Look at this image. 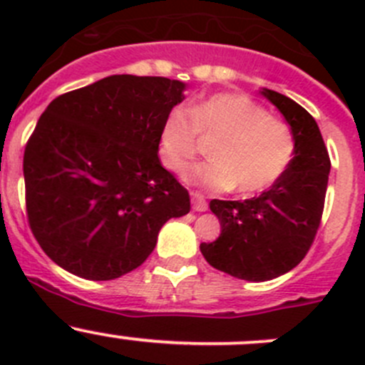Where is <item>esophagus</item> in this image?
Wrapping results in <instances>:
<instances>
[{"mask_svg":"<svg viewBox=\"0 0 365 365\" xmlns=\"http://www.w3.org/2000/svg\"><path fill=\"white\" fill-rule=\"evenodd\" d=\"M192 208L196 210V212H206V210H208V201L205 200L203 194L192 192Z\"/></svg>","mask_w":365,"mask_h":365,"instance_id":"esophagus-1","label":"esophagus"}]
</instances>
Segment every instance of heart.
I'll return each mask as SVG.
<instances>
[{"label":"heart","mask_w":365,"mask_h":365,"mask_svg":"<svg viewBox=\"0 0 365 365\" xmlns=\"http://www.w3.org/2000/svg\"><path fill=\"white\" fill-rule=\"evenodd\" d=\"M213 159L194 165L185 178L210 190L256 194L274 185L295 157V134L244 93H217L189 109L175 108L162 121L159 157L175 173L200 153L201 139Z\"/></svg>","instance_id":"obj_1"}]
</instances>
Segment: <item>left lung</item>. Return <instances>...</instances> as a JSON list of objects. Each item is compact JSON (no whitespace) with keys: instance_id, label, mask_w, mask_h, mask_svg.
I'll use <instances>...</instances> for the list:
<instances>
[{"instance_id":"1","label":"left lung","mask_w":365,"mask_h":365,"mask_svg":"<svg viewBox=\"0 0 365 365\" xmlns=\"http://www.w3.org/2000/svg\"><path fill=\"white\" fill-rule=\"evenodd\" d=\"M261 93L295 134V157L268 190L245 201H210L220 237L201 244L213 268L244 281H270L305 257L322 224L330 157L318 123L302 106L272 90Z\"/></svg>"}]
</instances>
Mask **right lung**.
<instances>
[{
	"label": "right lung",
	"instance_id": "right-lung-1",
	"mask_svg": "<svg viewBox=\"0 0 365 365\" xmlns=\"http://www.w3.org/2000/svg\"><path fill=\"white\" fill-rule=\"evenodd\" d=\"M185 84L109 76L54 98L24 150L26 215L43 252L70 274L111 281L155 249L160 227L190 212L162 168V121Z\"/></svg>",
	"mask_w": 365,
	"mask_h": 365
}]
</instances>
